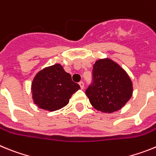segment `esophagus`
<instances>
[{
	"instance_id": "1",
	"label": "esophagus",
	"mask_w": 156,
	"mask_h": 156,
	"mask_svg": "<svg viewBox=\"0 0 156 156\" xmlns=\"http://www.w3.org/2000/svg\"><path fill=\"white\" fill-rule=\"evenodd\" d=\"M79 85H80V87L81 89H83V87H84V83H83V81H80V82L79 83Z\"/></svg>"
}]
</instances>
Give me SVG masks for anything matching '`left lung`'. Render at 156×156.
<instances>
[{"label": "left lung", "mask_w": 156, "mask_h": 156, "mask_svg": "<svg viewBox=\"0 0 156 156\" xmlns=\"http://www.w3.org/2000/svg\"><path fill=\"white\" fill-rule=\"evenodd\" d=\"M90 104L97 110L113 112L130 99L133 85L125 70L111 59H99L92 71V82L86 90Z\"/></svg>", "instance_id": "left-lung-1"}]
</instances>
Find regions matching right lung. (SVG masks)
Masks as SVG:
<instances>
[{
    "label": "right lung",
    "instance_id": "1",
    "mask_svg": "<svg viewBox=\"0 0 156 156\" xmlns=\"http://www.w3.org/2000/svg\"><path fill=\"white\" fill-rule=\"evenodd\" d=\"M79 89L80 85L72 80L71 75L59 64L40 71L32 83L34 103L39 108L51 112L65 107Z\"/></svg>",
    "mask_w": 156,
    "mask_h": 156
}]
</instances>
